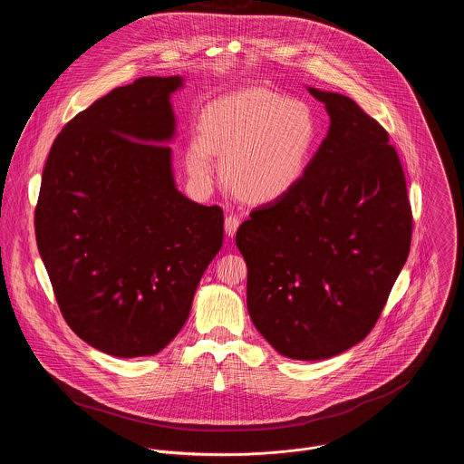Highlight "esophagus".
<instances>
[{
    "label": "esophagus",
    "instance_id": "34e87169",
    "mask_svg": "<svg viewBox=\"0 0 464 464\" xmlns=\"http://www.w3.org/2000/svg\"><path fill=\"white\" fill-rule=\"evenodd\" d=\"M239 218L237 216H232V214H228L227 218H225V234L228 236V237H232L236 232H237V228H239Z\"/></svg>",
    "mask_w": 464,
    "mask_h": 464
}]
</instances>
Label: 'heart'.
Wrapping results in <instances>:
<instances>
[{
  "instance_id": "b5f03b06",
  "label": "heart",
  "mask_w": 464,
  "mask_h": 464,
  "mask_svg": "<svg viewBox=\"0 0 464 464\" xmlns=\"http://www.w3.org/2000/svg\"><path fill=\"white\" fill-rule=\"evenodd\" d=\"M318 140L309 103L265 89L212 102L186 150V168L199 191L223 179L232 193L257 205L291 195L304 180Z\"/></svg>"
}]
</instances>
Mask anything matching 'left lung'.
Returning a JSON list of instances; mask_svg holds the SVG:
<instances>
[{
    "instance_id": "obj_1",
    "label": "left lung",
    "mask_w": 464,
    "mask_h": 464,
    "mask_svg": "<svg viewBox=\"0 0 464 464\" xmlns=\"http://www.w3.org/2000/svg\"><path fill=\"white\" fill-rule=\"evenodd\" d=\"M327 137L300 186L252 210L236 245L256 329L284 357L331 359L375 327L411 246L405 177L388 132L352 98L314 87Z\"/></svg>"
}]
</instances>
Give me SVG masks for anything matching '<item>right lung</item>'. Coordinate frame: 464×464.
Returning a JSON list of instances; mask_svg holds the SVG:
<instances>
[{"label": "right lung", "instance_id": "add662e5", "mask_svg": "<svg viewBox=\"0 0 464 464\" xmlns=\"http://www.w3.org/2000/svg\"><path fill=\"white\" fill-rule=\"evenodd\" d=\"M182 76H142L76 114L41 182L35 237L63 316L114 357L159 353L223 245V210L184 197L171 148Z\"/></svg>", "mask_w": 464, "mask_h": 464}]
</instances>
